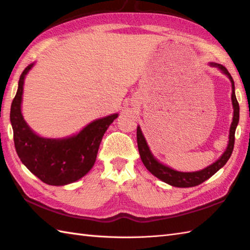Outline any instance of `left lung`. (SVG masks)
Returning <instances> with one entry per match:
<instances>
[{
	"label": "left lung",
	"instance_id": "8db88e82",
	"mask_svg": "<svg viewBox=\"0 0 250 250\" xmlns=\"http://www.w3.org/2000/svg\"><path fill=\"white\" fill-rule=\"evenodd\" d=\"M210 65L218 67L219 70H221L228 77L230 78L231 83H232V104H233V108H234V113H233L234 115H233V121L230 128L229 144H228L225 153L221 156L219 160H217L215 163L211 164V166L207 167L206 168L202 169V171H199V172L184 173V172L174 171V169L163 166V164H161L160 162H158L156 159L153 158L149 148L147 146V143L144 139V136L142 134L140 126H137V131H136L137 147H139L140 156L143 163H144V166L152 175H155L156 177L161 179L162 182L171 186H174V187H179V188L194 187V186H198L203 182H205L206 179H208L209 177L213 176L217 171H219V169L225 166L227 161L229 160V158L231 157L233 148H234L235 129L238 124V119H240V105H238V102L235 97L234 82H233V78L230 75V73L228 72V70L224 65L217 64V63H210Z\"/></svg>",
	"mask_w": 250,
	"mask_h": 250
}]
</instances>
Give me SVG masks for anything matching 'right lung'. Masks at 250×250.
Here are the masks:
<instances>
[{"label": "right lung", "mask_w": 250, "mask_h": 250, "mask_svg": "<svg viewBox=\"0 0 250 250\" xmlns=\"http://www.w3.org/2000/svg\"><path fill=\"white\" fill-rule=\"evenodd\" d=\"M33 64L20 75L18 90L10 107V122L14 143L21 162L42 182L63 186L84 176L95 162L104 133L118 114L98 119L88 125L77 135L63 140L44 139L36 135L21 115L24 76Z\"/></svg>", "instance_id": "1"}]
</instances>
